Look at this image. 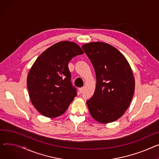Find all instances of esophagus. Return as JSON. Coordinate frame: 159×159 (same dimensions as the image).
I'll use <instances>...</instances> for the list:
<instances>
[{
	"label": "esophagus",
	"instance_id": "34e87169",
	"mask_svg": "<svg viewBox=\"0 0 159 159\" xmlns=\"http://www.w3.org/2000/svg\"><path fill=\"white\" fill-rule=\"evenodd\" d=\"M84 88H79V92H80V93H82L84 91Z\"/></svg>",
	"mask_w": 159,
	"mask_h": 159
}]
</instances>
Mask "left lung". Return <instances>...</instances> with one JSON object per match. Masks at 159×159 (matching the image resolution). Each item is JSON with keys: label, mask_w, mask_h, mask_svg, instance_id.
Returning a JSON list of instances; mask_svg holds the SVG:
<instances>
[{"label": "left lung", "mask_w": 159, "mask_h": 159, "mask_svg": "<svg viewBox=\"0 0 159 159\" xmlns=\"http://www.w3.org/2000/svg\"><path fill=\"white\" fill-rule=\"evenodd\" d=\"M91 60L97 77L93 96L86 103L92 117L102 123L113 122L127 110L135 90L129 62L112 45L92 42L82 47Z\"/></svg>", "instance_id": "8db88e82"}]
</instances>
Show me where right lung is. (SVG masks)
<instances>
[{
    "mask_svg": "<svg viewBox=\"0 0 159 159\" xmlns=\"http://www.w3.org/2000/svg\"><path fill=\"white\" fill-rule=\"evenodd\" d=\"M84 52L75 43L60 41L37 58L30 68L27 86L32 103L42 115L56 118L64 113L77 95L68 62Z\"/></svg>",
    "mask_w": 159,
    "mask_h": 159,
    "instance_id": "obj_1",
    "label": "right lung"
}]
</instances>
